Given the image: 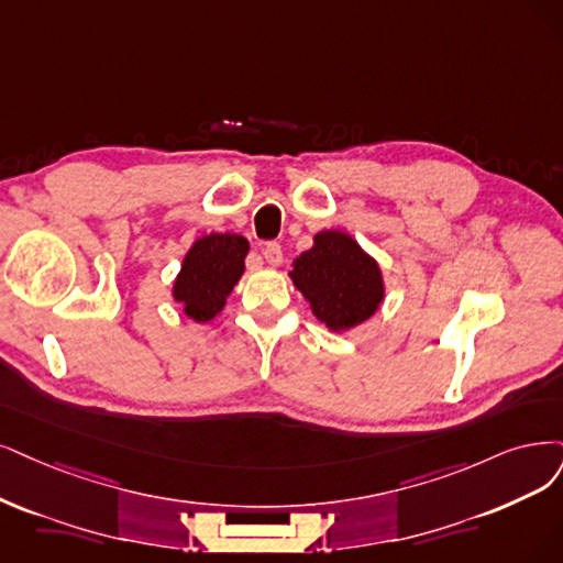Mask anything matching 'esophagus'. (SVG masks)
<instances>
[{"mask_svg":"<svg viewBox=\"0 0 563 563\" xmlns=\"http://www.w3.org/2000/svg\"><path fill=\"white\" fill-rule=\"evenodd\" d=\"M264 260L271 264V266H280L283 264V247L278 243H268L264 247Z\"/></svg>","mask_w":563,"mask_h":563,"instance_id":"obj_1","label":"esophagus"}]
</instances>
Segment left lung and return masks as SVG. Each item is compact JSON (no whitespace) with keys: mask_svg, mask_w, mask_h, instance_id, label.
<instances>
[{"mask_svg":"<svg viewBox=\"0 0 563 563\" xmlns=\"http://www.w3.org/2000/svg\"><path fill=\"white\" fill-rule=\"evenodd\" d=\"M289 278L313 316L336 334L371 320L385 301L378 260L343 229L318 232L313 247L292 262Z\"/></svg>","mask_w":563,"mask_h":563,"instance_id":"left-lung-1","label":"left lung"}]
</instances>
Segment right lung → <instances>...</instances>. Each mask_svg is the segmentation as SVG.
Here are the masks:
<instances>
[{
	"label": "right lung",
	"instance_id": "obj_1",
	"mask_svg": "<svg viewBox=\"0 0 563 563\" xmlns=\"http://www.w3.org/2000/svg\"><path fill=\"white\" fill-rule=\"evenodd\" d=\"M247 253V239L232 232L203 234L190 245L172 285L185 318L206 324L222 313L243 276Z\"/></svg>",
	"mask_w": 563,
	"mask_h": 563
}]
</instances>
